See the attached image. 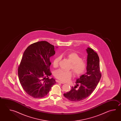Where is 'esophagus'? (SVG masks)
I'll return each instance as SVG.
<instances>
[{
	"label": "esophagus",
	"mask_w": 121,
	"mask_h": 121,
	"mask_svg": "<svg viewBox=\"0 0 121 121\" xmlns=\"http://www.w3.org/2000/svg\"><path fill=\"white\" fill-rule=\"evenodd\" d=\"M57 82H58V83H61V84H64V82H61V81H59V80H57Z\"/></svg>",
	"instance_id": "34e87169"
}]
</instances>
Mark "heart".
Returning a JSON list of instances; mask_svg holds the SVG:
<instances>
[{
	"mask_svg": "<svg viewBox=\"0 0 121 121\" xmlns=\"http://www.w3.org/2000/svg\"><path fill=\"white\" fill-rule=\"evenodd\" d=\"M65 56L72 63L70 68L72 69L76 76L79 77L84 73L86 69L87 65L85 62L82 61L81 57L79 54L75 52H70L65 54ZM60 59V56L56 57L53 61V67H57ZM73 75L71 71H66L62 69L57 70L54 73L55 77L63 82L69 81L72 78Z\"/></svg>",
	"mask_w": 121,
	"mask_h": 121,
	"instance_id": "b5f03b06",
	"label": "heart"
}]
</instances>
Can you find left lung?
I'll use <instances>...</instances> for the list:
<instances>
[{
  "label": "left lung",
  "mask_w": 121,
  "mask_h": 121,
  "mask_svg": "<svg viewBox=\"0 0 121 121\" xmlns=\"http://www.w3.org/2000/svg\"><path fill=\"white\" fill-rule=\"evenodd\" d=\"M86 51L88 54L86 73L77 80L76 86L64 94V97L71 101L77 102L88 97L96 87L101 77L98 54L89 47ZM79 85V87L76 89Z\"/></svg>",
  "instance_id": "1"
}]
</instances>
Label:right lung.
Returning <instances> with one entry per match:
<instances>
[{"label":"right lung","mask_w":121,"mask_h":121,"mask_svg":"<svg viewBox=\"0 0 121 121\" xmlns=\"http://www.w3.org/2000/svg\"><path fill=\"white\" fill-rule=\"evenodd\" d=\"M55 54L54 46L46 41L31 44L24 52L18 67V78L29 95L35 98L44 97L56 83L53 78L48 77L52 75L50 58Z\"/></svg>","instance_id":"right-lung-1"}]
</instances>
